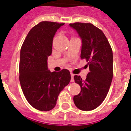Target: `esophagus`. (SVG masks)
<instances>
[{"instance_id": "1", "label": "esophagus", "mask_w": 131, "mask_h": 131, "mask_svg": "<svg viewBox=\"0 0 131 131\" xmlns=\"http://www.w3.org/2000/svg\"><path fill=\"white\" fill-rule=\"evenodd\" d=\"M71 82H74V75L72 73H71Z\"/></svg>"}]
</instances>
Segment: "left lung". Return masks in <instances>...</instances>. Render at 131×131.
<instances>
[{
    "label": "left lung",
    "mask_w": 131,
    "mask_h": 131,
    "mask_svg": "<svg viewBox=\"0 0 131 131\" xmlns=\"http://www.w3.org/2000/svg\"><path fill=\"white\" fill-rule=\"evenodd\" d=\"M81 39V59H86L89 72L86 79L74 76L81 92L73 97L78 109L90 111L97 108L108 94L113 76V51L103 31L90 23H70Z\"/></svg>",
    "instance_id": "1"
}]
</instances>
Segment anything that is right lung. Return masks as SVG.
I'll return each instance as SVG.
<instances>
[{"label": "right lung", "mask_w": 131, "mask_h": 131, "mask_svg": "<svg viewBox=\"0 0 131 131\" xmlns=\"http://www.w3.org/2000/svg\"><path fill=\"white\" fill-rule=\"evenodd\" d=\"M64 25L40 22L28 32L20 50L19 78L22 91L28 103L39 111H50L55 106L59 94L71 78L67 69L50 72L47 66L53 39Z\"/></svg>", "instance_id": "obj_1"}]
</instances>
